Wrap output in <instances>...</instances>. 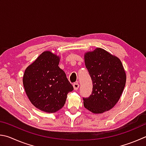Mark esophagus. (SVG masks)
Masks as SVG:
<instances>
[{
  "instance_id": "1",
  "label": "esophagus",
  "mask_w": 146,
  "mask_h": 146,
  "mask_svg": "<svg viewBox=\"0 0 146 146\" xmlns=\"http://www.w3.org/2000/svg\"><path fill=\"white\" fill-rule=\"evenodd\" d=\"M73 87H74V89H75V90H77L78 88L79 87V84L77 83V82H76V83H74L73 84Z\"/></svg>"
}]
</instances>
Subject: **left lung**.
Listing matches in <instances>:
<instances>
[{
	"mask_svg": "<svg viewBox=\"0 0 146 146\" xmlns=\"http://www.w3.org/2000/svg\"><path fill=\"white\" fill-rule=\"evenodd\" d=\"M85 64L92 82L91 94L83 98L84 107L101 113L114 107L126 84V73L121 60L97 48L85 55Z\"/></svg>",
	"mask_w": 146,
	"mask_h": 146,
	"instance_id": "left-lung-1",
	"label": "left lung"
}]
</instances>
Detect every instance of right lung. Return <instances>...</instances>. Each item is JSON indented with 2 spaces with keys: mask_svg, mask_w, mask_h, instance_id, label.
Segmentation results:
<instances>
[{
  "mask_svg": "<svg viewBox=\"0 0 146 146\" xmlns=\"http://www.w3.org/2000/svg\"><path fill=\"white\" fill-rule=\"evenodd\" d=\"M59 57L44 52L26 69L23 83L26 94L34 107L53 113L64 105L73 87L64 71L59 67Z\"/></svg>",
  "mask_w": 146,
  "mask_h": 146,
  "instance_id": "add662e5",
  "label": "right lung"
}]
</instances>
